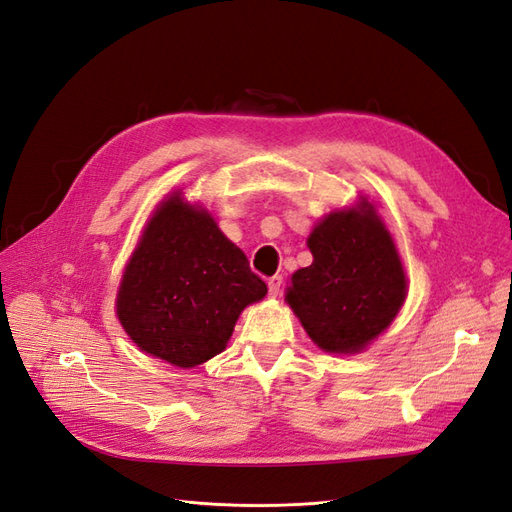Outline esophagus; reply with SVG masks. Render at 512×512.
Wrapping results in <instances>:
<instances>
[{"label":"esophagus","instance_id":"34e87169","mask_svg":"<svg viewBox=\"0 0 512 512\" xmlns=\"http://www.w3.org/2000/svg\"><path fill=\"white\" fill-rule=\"evenodd\" d=\"M267 286H269V294H271V297H277V294L282 292V286H284V277H282V275H273V277H269Z\"/></svg>","mask_w":512,"mask_h":512}]
</instances>
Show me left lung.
<instances>
[{
	"instance_id": "left-lung-1",
	"label": "left lung",
	"mask_w": 512,
	"mask_h": 512,
	"mask_svg": "<svg viewBox=\"0 0 512 512\" xmlns=\"http://www.w3.org/2000/svg\"><path fill=\"white\" fill-rule=\"evenodd\" d=\"M307 247L314 262L292 273L288 305L324 352L365 350L406 301V273L391 232L361 198L320 220Z\"/></svg>"
}]
</instances>
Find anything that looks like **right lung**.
Instances as JSON below:
<instances>
[{"instance_id":"right-lung-1","label":"right lung","mask_w":512,"mask_h":512,"mask_svg":"<svg viewBox=\"0 0 512 512\" xmlns=\"http://www.w3.org/2000/svg\"><path fill=\"white\" fill-rule=\"evenodd\" d=\"M267 294L207 209L168 194L123 271L117 318L143 352L175 367L220 354L243 309Z\"/></svg>"}]
</instances>
